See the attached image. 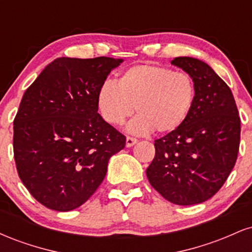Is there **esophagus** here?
Returning a JSON list of instances; mask_svg holds the SVG:
<instances>
[{
	"label": "esophagus",
	"instance_id": "1",
	"mask_svg": "<svg viewBox=\"0 0 252 252\" xmlns=\"http://www.w3.org/2000/svg\"><path fill=\"white\" fill-rule=\"evenodd\" d=\"M135 143H137V140L135 137H131V136H126V146L128 147H132Z\"/></svg>",
	"mask_w": 252,
	"mask_h": 252
}]
</instances>
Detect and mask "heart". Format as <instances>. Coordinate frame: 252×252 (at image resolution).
Listing matches in <instances>:
<instances>
[{"instance_id": "1", "label": "heart", "mask_w": 252, "mask_h": 252, "mask_svg": "<svg viewBox=\"0 0 252 252\" xmlns=\"http://www.w3.org/2000/svg\"><path fill=\"white\" fill-rule=\"evenodd\" d=\"M195 102V84L189 73L164 66L140 63L106 80L97 94L100 115L111 126H122L134 114L130 132L146 135L175 131L186 122Z\"/></svg>"}]
</instances>
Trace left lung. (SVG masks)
Wrapping results in <instances>:
<instances>
[{"mask_svg":"<svg viewBox=\"0 0 252 252\" xmlns=\"http://www.w3.org/2000/svg\"><path fill=\"white\" fill-rule=\"evenodd\" d=\"M172 63L193 78L195 102L180 128L155 140L147 178L173 204H200L221 189L235 167L241 118L230 88L206 63L178 57Z\"/></svg>","mask_w":252,"mask_h":252,"instance_id":"obj_1","label":"left lung"}]
</instances>
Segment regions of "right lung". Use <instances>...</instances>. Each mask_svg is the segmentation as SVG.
I'll list each match as a JSON object with an SVG mask.
<instances>
[{"label": "right lung", "mask_w": 252, "mask_h": 252, "mask_svg": "<svg viewBox=\"0 0 252 252\" xmlns=\"http://www.w3.org/2000/svg\"><path fill=\"white\" fill-rule=\"evenodd\" d=\"M122 59L58 58L26 90L14 118V158L26 189L66 212L96 192L109 158L126 147L98 114L97 94Z\"/></svg>", "instance_id": "1"}]
</instances>
